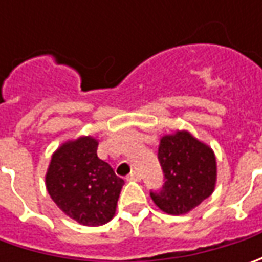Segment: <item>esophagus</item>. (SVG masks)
I'll return each instance as SVG.
<instances>
[{
    "label": "esophagus",
    "instance_id": "1",
    "mask_svg": "<svg viewBox=\"0 0 262 262\" xmlns=\"http://www.w3.org/2000/svg\"><path fill=\"white\" fill-rule=\"evenodd\" d=\"M140 179H141V175L138 172H131L126 176V181H140Z\"/></svg>",
    "mask_w": 262,
    "mask_h": 262
}]
</instances>
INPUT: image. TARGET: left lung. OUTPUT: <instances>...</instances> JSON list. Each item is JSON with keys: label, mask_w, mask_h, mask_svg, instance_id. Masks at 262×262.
I'll return each instance as SVG.
<instances>
[{"label": "left lung", "mask_w": 262, "mask_h": 262, "mask_svg": "<svg viewBox=\"0 0 262 262\" xmlns=\"http://www.w3.org/2000/svg\"><path fill=\"white\" fill-rule=\"evenodd\" d=\"M159 162L165 173L160 192H150L162 211L172 216L186 214L213 194L217 162L213 148L189 131L178 129L160 138Z\"/></svg>", "instance_id": "1"}]
</instances>
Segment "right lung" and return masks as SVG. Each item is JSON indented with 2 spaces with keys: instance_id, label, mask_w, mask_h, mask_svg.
Here are the masks:
<instances>
[{
  "instance_id": "right-lung-1",
  "label": "right lung",
  "mask_w": 262,
  "mask_h": 262,
  "mask_svg": "<svg viewBox=\"0 0 262 262\" xmlns=\"http://www.w3.org/2000/svg\"><path fill=\"white\" fill-rule=\"evenodd\" d=\"M97 146L92 136L62 143L45 176L48 194L58 208L84 226H100L114 219L124 185L109 163L97 157Z\"/></svg>"
}]
</instances>
